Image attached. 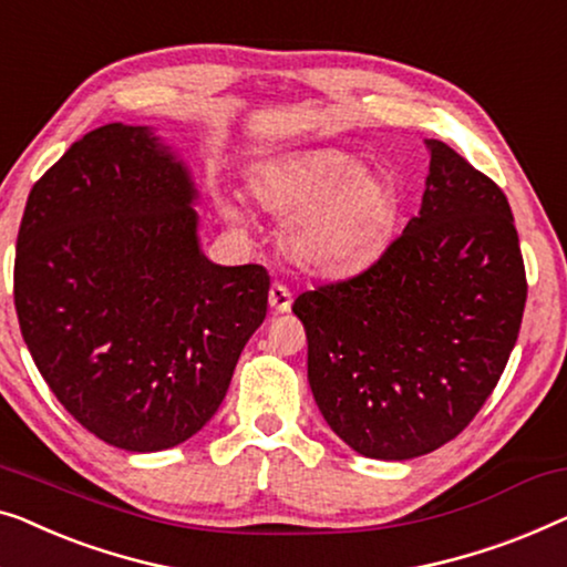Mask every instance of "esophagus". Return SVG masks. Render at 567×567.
I'll return each mask as SVG.
<instances>
[{"label": "esophagus", "instance_id": "1", "mask_svg": "<svg viewBox=\"0 0 567 567\" xmlns=\"http://www.w3.org/2000/svg\"><path fill=\"white\" fill-rule=\"evenodd\" d=\"M291 291L286 289L284 284H274L270 286V291H268V303H270V309L274 311H278V315H284V311H289L291 309Z\"/></svg>", "mask_w": 567, "mask_h": 567}]
</instances>
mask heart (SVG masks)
Segmentation results:
<instances>
[{
    "label": "heart",
    "instance_id": "1",
    "mask_svg": "<svg viewBox=\"0 0 567 567\" xmlns=\"http://www.w3.org/2000/svg\"><path fill=\"white\" fill-rule=\"evenodd\" d=\"M248 186L260 207L286 217L284 248L293 264L322 276H355L383 256L396 225V186L358 155L319 145L274 155L250 171ZM229 225L245 212L217 196Z\"/></svg>",
    "mask_w": 567,
    "mask_h": 567
}]
</instances>
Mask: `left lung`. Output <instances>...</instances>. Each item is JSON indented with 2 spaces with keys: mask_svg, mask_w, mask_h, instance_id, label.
<instances>
[{
  "mask_svg": "<svg viewBox=\"0 0 567 567\" xmlns=\"http://www.w3.org/2000/svg\"><path fill=\"white\" fill-rule=\"evenodd\" d=\"M424 145L420 215L363 274L293 301L319 412L373 461H412L471 424L527 301L504 192L450 145Z\"/></svg>",
  "mask_w": 567,
  "mask_h": 567,
  "instance_id": "1",
  "label": "left lung"
}]
</instances>
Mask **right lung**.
Returning <instances> with one entry per match:
<instances>
[{
  "label": "right lung",
  "mask_w": 567,
  "mask_h": 567,
  "mask_svg": "<svg viewBox=\"0 0 567 567\" xmlns=\"http://www.w3.org/2000/svg\"><path fill=\"white\" fill-rule=\"evenodd\" d=\"M192 171L153 127H96L32 186L14 307L73 420L130 453L194 437L264 324V266L202 252Z\"/></svg>",
  "instance_id": "1"
}]
</instances>
